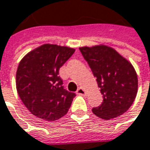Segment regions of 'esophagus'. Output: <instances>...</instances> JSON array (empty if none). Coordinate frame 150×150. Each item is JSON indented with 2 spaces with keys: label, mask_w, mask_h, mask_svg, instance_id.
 Listing matches in <instances>:
<instances>
[{
  "label": "esophagus",
  "mask_w": 150,
  "mask_h": 150,
  "mask_svg": "<svg viewBox=\"0 0 150 150\" xmlns=\"http://www.w3.org/2000/svg\"><path fill=\"white\" fill-rule=\"evenodd\" d=\"M76 94L77 95H81V96H85L86 93V91L84 90L83 88H81V87H80V88H78L77 89V91H76Z\"/></svg>",
  "instance_id": "34e87169"
}]
</instances>
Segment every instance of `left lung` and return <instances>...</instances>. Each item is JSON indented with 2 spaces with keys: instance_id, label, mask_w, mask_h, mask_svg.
<instances>
[{
  "instance_id": "1",
  "label": "left lung",
  "mask_w": 150,
  "mask_h": 150,
  "mask_svg": "<svg viewBox=\"0 0 150 150\" xmlns=\"http://www.w3.org/2000/svg\"><path fill=\"white\" fill-rule=\"evenodd\" d=\"M80 51L97 77L103 95V103L93 108V114L105 120L124 114L134 102L137 93V76L133 66L107 46L84 47Z\"/></svg>"
}]
</instances>
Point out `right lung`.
Returning <instances> with one entry per match:
<instances>
[{
	"mask_svg": "<svg viewBox=\"0 0 150 150\" xmlns=\"http://www.w3.org/2000/svg\"><path fill=\"white\" fill-rule=\"evenodd\" d=\"M75 49L45 44L31 51L20 61L17 91L26 108L36 117L57 120L65 115L75 97L64 88L59 69Z\"/></svg>",
	"mask_w": 150,
	"mask_h": 150,
	"instance_id": "right-lung-1",
	"label": "right lung"
}]
</instances>
